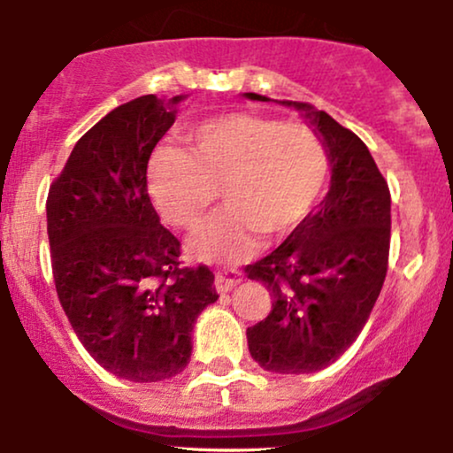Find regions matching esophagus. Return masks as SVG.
<instances>
[{"mask_svg":"<svg viewBox=\"0 0 453 453\" xmlns=\"http://www.w3.org/2000/svg\"><path fill=\"white\" fill-rule=\"evenodd\" d=\"M242 280L241 277V270L238 268H217L215 273V288L219 292H230L234 285H238Z\"/></svg>","mask_w":453,"mask_h":453,"instance_id":"obj_1","label":"esophagus"}]
</instances>
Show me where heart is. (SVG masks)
Here are the masks:
<instances>
[{
  "label": "heart",
  "mask_w": 453,
  "mask_h": 453,
  "mask_svg": "<svg viewBox=\"0 0 453 453\" xmlns=\"http://www.w3.org/2000/svg\"><path fill=\"white\" fill-rule=\"evenodd\" d=\"M183 138L187 153L168 144L153 150L149 194L165 221L194 227L221 189L227 209L196 242L206 257H242L256 247V230H292L326 183V147L303 123L232 112L196 123Z\"/></svg>",
  "instance_id": "obj_1"
}]
</instances>
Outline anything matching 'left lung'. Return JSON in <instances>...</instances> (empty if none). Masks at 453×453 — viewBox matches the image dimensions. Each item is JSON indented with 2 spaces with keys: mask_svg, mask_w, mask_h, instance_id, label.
Returning <instances> with one entry per match:
<instances>
[{
  "mask_svg": "<svg viewBox=\"0 0 453 453\" xmlns=\"http://www.w3.org/2000/svg\"><path fill=\"white\" fill-rule=\"evenodd\" d=\"M280 104L303 112L324 140L332 187L273 253L244 268L273 300L266 319L247 327V342L264 371L303 375L339 360L366 324L388 274L392 197L351 129L309 102Z\"/></svg>",
  "mask_w": 453,
  "mask_h": 453,
  "instance_id": "8db88e82",
  "label": "left lung"
}]
</instances>
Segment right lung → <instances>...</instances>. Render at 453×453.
Wrapping results in <instances>:
<instances>
[{
  "label": "right lung",
  "instance_id": "add662e5",
  "mask_svg": "<svg viewBox=\"0 0 453 453\" xmlns=\"http://www.w3.org/2000/svg\"><path fill=\"white\" fill-rule=\"evenodd\" d=\"M183 96H142L76 142L46 197L59 303L85 349L136 383L179 375L197 315L215 303L209 266H183L180 241L147 191L149 157Z\"/></svg>",
  "mask_w": 453,
  "mask_h": 453
}]
</instances>
